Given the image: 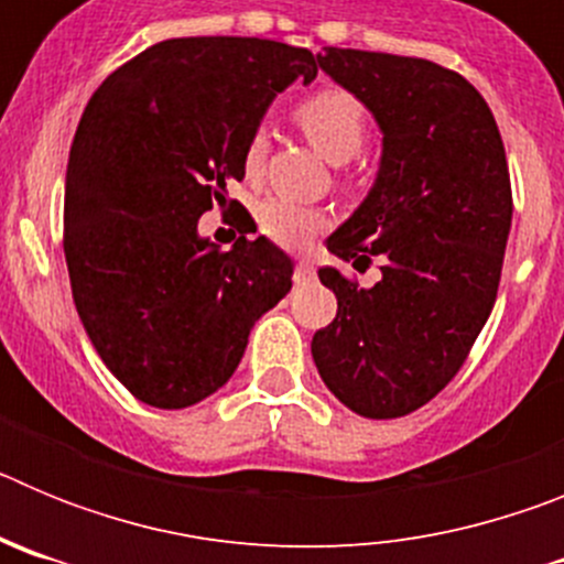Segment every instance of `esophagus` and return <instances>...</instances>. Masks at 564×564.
<instances>
[{
  "mask_svg": "<svg viewBox=\"0 0 564 564\" xmlns=\"http://www.w3.org/2000/svg\"><path fill=\"white\" fill-rule=\"evenodd\" d=\"M313 276H316V268H313L311 259H299L296 271H293V279H296V282H311Z\"/></svg>",
  "mask_w": 564,
  "mask_h": 564,
  "instance_id": "obj_1",
  "label": "esophagus"
}]
</instances>
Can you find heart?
Wrapping results in <instances>:
<instances>
[{
  "mask_svg": "<svg viewBox=\"0 0 564 564\" xmlns=\"http://www.w3.org/2000/svg\"><path fill=\"white\" fill-rule=\"evenodd\" d=\"M299 129L313 143L318 154L330 163H344L361 152L367 141V112L352 93L341 87H322L296 104L293 109ZM268 154V134L262 129L251 132L242 149V166L248 177H257ZM259 231L285 248L311 242L318 231L330 226V214L318 206L293 203L288 197H271L257 212Z\"/></svg>",
  "mask_w": 564,
  "mask_h": 564,
  "instance_id": "b5f03b06",
  "label": "heart"
}]
</instances>
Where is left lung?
Segmentation results:
<instances>
[{
    "label": "left lung",
    "instance_id": "1",
    "mask_svg": "<svg viewBox=\"0 0 564 564\" xmlns=\"http://www.w3.org/2000/svg\"><path fill=\"white\" fill-rule=\"evenodd\" d=\"M316 62L376 115L383 152L367 200L327 237L356 271L381 259V279L318 271L338 311L313 336V361L358 415H410L457 376L495 307L514 212L506 149L455 69L341 47Z\"/></svg>",
    "mask_w": 564,
    "mask_h": 564
}]
</instances>
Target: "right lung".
Returning a JSON list of instances; mask_svg holds the SVG:
<instances>
[{"mask_svg":"<svg viewBox=\"0 0 564 564\" xmlns=\"http://www.w3.org/2000/svg\"><path fill=\"white\" fill-rule=\"evenodd\" d=\"M316 73L311 50L271 39H166L89 98L69 147L64 257L89 341L138 401L186 410L220 390L257 318L291 291L293 262L271 239L237 228L223 251L197 220L246 177L242 149L276 93Z\"/></svg>","mask_w":564,"mask_h":564,"instance_id":"right-lung-1","label":"right lung"}]
</instances>
